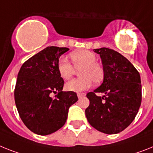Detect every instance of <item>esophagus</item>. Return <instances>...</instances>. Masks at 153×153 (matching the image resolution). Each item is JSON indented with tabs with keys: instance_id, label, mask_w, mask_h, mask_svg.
I'll list each match as a JSON object with an SVG mask.
<instances>
[{
	"instance_id": "obj_1",
	"label": "esophagus",
	"mask_w": 153,
	"mask_h": 153,
	"mask_svg": "<svg viewBox=\"0 0 153 153\" xmlns=\"http://www.w3.org/2000/svg\"><path fill=\"white\" fill-rule=\"evenodd\" d=\"M77 96H78V98L79 99H81L82 97H83V96H85V93H77Z\"/></svg>"
}]
</instances>
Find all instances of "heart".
I'll return each mask as SVG.
<instances>
[{"mask_svg": "<svg viewBox=\"0 0 153 153\" xmlns=\"http://www.w3.org/2000/svg\"><path fill=\"white\" fill-rule=\"evenodd\" d=\"M71 58L75 68H81L80 78L69 81L65 84V88L71 92H81L88 88L95 82L102 79L103 70L102 67L96 62V55L91 51L82 50L71 53ZM57 71L63 79L68 80L73 74V67L65 57H61L57 63Z\"/></svg>", "mask_w": 153, "mask_h": 153, "instance_id": "obj_1", "label": "heart"}]
</instances>
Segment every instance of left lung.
<instances>
[{"label": "left lung", "instance_id": "left-lung-1", "mask_svg": "<svg viewBox=\"0 0 153 153\" xmlns=\"http://www.w3.org/2000/svg\"><path fill=\"white\" fill-rule=\"evenodd\" d=\"M100 56L103 82L87 93L85 109L88 123L99 131L117 134L128 128L138 114L142 102V85L138 71L120 53L102 47L95 49ZM101 92L104 96H96Z\"/></svg>", "mask_w": 153, "mask_h": 153}]
</instances>
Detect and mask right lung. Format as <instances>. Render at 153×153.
<instances>
[{
    "label": "right lung",
    "instance_id": "1",
    "mask_svg": "<svg viewBox=\"0 0 153 153\" xmlns=\"http://www.w3.org/2000/svg\"><path fill=\"white\" fill-rule=\"evenodd\" d=\"M66 47H48L27 60L18 74L15 101L22 120L31 131L47 135L64 126L68 110L78 101L74 92H63L64 80L57 71ZM52 92L55 98L50 97Z\"/></svg>",
    "mask_w": 153,
    "mask_h": 153
}]
</instances>
